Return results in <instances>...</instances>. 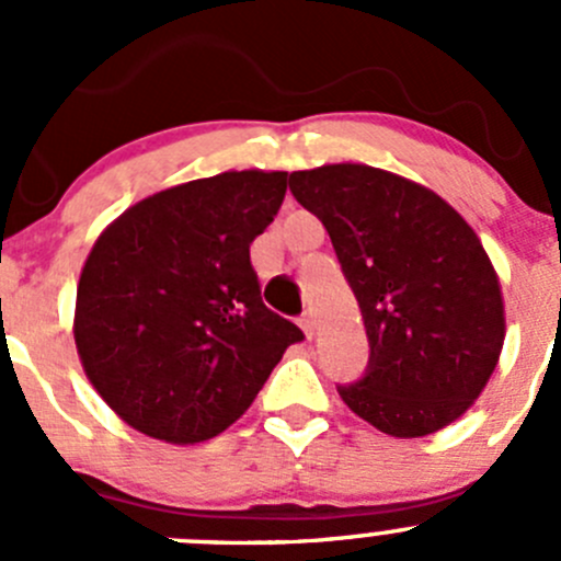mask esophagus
I'll return each instance as SVG.
<instances>
[{"label":"esophagus","instance_id":"1","mask_svg":"<svg viewBox=\"0 0 561 561\" xmlns=\"http://www.w3.org/2000/svg\"><path fill=\"white\" fill-rule=\"evenodd\" d=\"M298 322H301L304 333H307V336H312V333H314V317H312V312H304L301 320H298Z\"/></svg>","mask_w":561,"mask_h":561}]
</instances>
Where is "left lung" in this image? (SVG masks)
<instances>
[{"label":"left lung","instance_id":"1","mask_svg":"<svg viewBox=\"0 0 561 561\" xmlns=\"http://www.w3.org/2000/svg\"><path fill=\"white\" fill-rule=\"evenodd\" d=\"M342 263L369 336L364 377L344 404L390 437H426L467 412L489 382L505 307L483 244L426 186L369 165L290 173Z\"/></svg>","mask_w":561,"mask_h":561}]
</instances>
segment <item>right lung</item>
Instances as JSON below:
<instances>
[{
  "label": "right lung",
  "mask_w": 561,
  "mask_h": 561,
  "mask_svg": "<svg viewBox=\"0 0 561 561\" xmlns=\"http://www.w3.org/2000/svg\"><path fill=\"white\" fill-rule=\"evenodd\" d=\"M287 173L230 171L135 203L100 236L78 282L76 344L113 412L173 445L239 421L290 344L249 244L274 222Z\"/></svg>",
  "instance_id": "add662e5"
}]
</instances>
